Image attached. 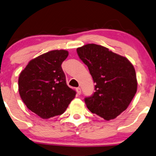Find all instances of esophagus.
<instances>
[{
    "instance_id": "34e87169",
    "label": "esophagus",
    "mask_w": 156,
    "mask_h": 156,
    "mask_svg": "<svg viewBox=\"0 0 156 156\" xmlns=\"http://www.w3.org/2000/svg\"><path fill=\"white\" fill-rule=\"evenodd\" d=\"M76 92H77V94H79V95H80V94H81V88L80 87L76 88Z\"/></svg>"
}]
</instances>
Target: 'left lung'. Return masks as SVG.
Segmentation results:
<instances>
[{
  "mask_svg": "<svg viewBox=\"0 0 156 156\" xmlns=\"http://www.w3.org/2000/svg\"><path fill=\"white\" fill-rule=\"evenodd\" d=\"M76 52L95 83V92L84 98L89 110L105 120L115 118L126 110L137 92L134 66L127 58L94 44L77 48Z\"/></svg>",
  "mask_w": 156,
  "mask_h": 156,
  "instance_id": "left-lung-1",
  "label": "left lung"
}]
</instances>
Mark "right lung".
I'll use <instances>...</instances> for the list:
<instances>
[{
    "mask_svg": "<svg viewBox=\"0 0 156 156\" xmlns=\"http://www.w3.org/2000/svg\"><path fill=\"white\" fill-rule=\"evenodd\" d=\"M65 50H54L30 61L19 78L20 96L28 108L40 118L63 114L76 91L69 87L62 64Z\"/></svg>",
    "mask_w": 156,
    "mask_h": 156,
    "instance_id": "obj_1",
    "label": "right lung"
}]
</instances>
